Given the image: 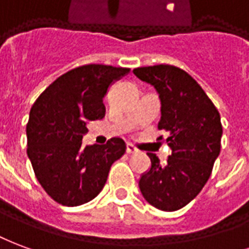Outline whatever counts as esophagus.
Listing matches in <instances>:
<instances>
[{
	"label": "esophagus",
	"mask_w": 249,
	"mask_h": 249,
	"mask_svg": "<svg viewBox=\"0 0 249 249\" xmlns=\"http://www.w3.org/2000/svg\"><path fill=\"white\" fill-rule=\"evenodd\" d=\"M126 152H127V154H137L138 148L135 146H132L131 143H127V144H126Z\"/></svg>",
	"instance_id": "34e87169"
}]
</instances>
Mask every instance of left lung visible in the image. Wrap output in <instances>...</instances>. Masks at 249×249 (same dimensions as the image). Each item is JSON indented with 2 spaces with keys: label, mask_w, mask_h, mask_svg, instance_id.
I'll return each mask as SVG.
<instances>
[{
  "label": "left lung",
  "mask_w": 249,
  "mask_h": 249,
  "mask_svg": "<svg viewBox=\"0 0 249 249\" xmlns=\"http://www.w3.org/2000/svg\"><path fill=\"white\" fill-rule=\"evenodd\" d=\"M132 72L157 90L160 101L158 128L166 131L171 155L151 166L139 179L143 197L162 211H177L197 196L220 154V115L199 83L171 65L138 67ZM162 139V138H159Z\"/></svg>",
  "instance_id": "1"
}]
</instances>
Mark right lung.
I'll list each match as a JSON object with an SVG mask.
<instances>
[{
    "label": "right lung",
    "mask_w": 249,
    "mask_h": 249,
    "mask_svg": "<svg viewBox=\"0 0 249 249\" xmlns=\"http://www.w3.org/2000/svg\"><path fill=\"white\" fill-rule=\"evenodd\" d=\"M130 72L124 67L86 65L55 79L33 105L26 126L28 157L39 184L54 200L77 207L92 200L110 167L126 151L121 138L83 146L87 123L102 119L103 98L112 83Z\"/></svg>",
    "instance_id": "right-lung-1"
}]
</instances>
